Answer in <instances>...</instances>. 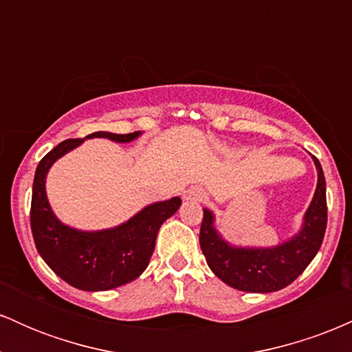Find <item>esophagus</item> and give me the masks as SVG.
Segmentation results:
<instances>
[{
  "instance_id": "esophagus-1",
  "label": "esophagus",
  "mask_w": 352,
  "mask_h": 352,
  "mask_svg": "<svg viewBox=\"0 0 352 352\" xmlns=\"http://www.w3.org/2000/svg\"><path fill=\"white\" fill-rule=\"evenodd\" d=\"M184 199L187 201H204L205 200V193L201 192L200 188L192 187L184 193Z\"/></svg>"
}]
</instances>
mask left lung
Listing matches in <instances>:
<instances>
[{"label":"left lung","mask_w":352,"mask_h":352,"mask_svg":"<svg viewBox=\"0 0 352 352\" xmlns=\"http://www.w3.org/2000/svg\"><path fill=\"white\" fill-rule=\"evenodd\" d=\"M316 165L318 184L313 200L302 215L294 235L273 246L233 245L215 227V213L204 208L200 227V248L215 276L238 292H280L296 280L316 256L328 223L326 180L321 164Z\"/></svg>","instance_id":"1"}]
</instances>
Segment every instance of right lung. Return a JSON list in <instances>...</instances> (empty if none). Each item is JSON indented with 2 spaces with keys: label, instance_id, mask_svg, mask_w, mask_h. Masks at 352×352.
<instances>
[{
  "label": "right lung",
  "instance_id": "add662e5",
  "mask_svg": "<svg viewBox=\"0 0 352 352\" xmlns=\"http://www.w3.org/2000/svg\"><path fill=\"white\" fill-rule=\"evenodd\" d=\"M132 134L94 132L86 139H69L43 157L34 173L31 199V232L38 253L60 280L82 292H107L134 281L145 272L155 248L157 233L167 218L180 208V197L153 201L124 223L104 230H79L63 223L52 212L46 193V177L60 157L84 140L104 137L119 144L139 139Z\"/></svg>",
  "mask_w": 352,
  "mask_h": 352
}]
</instances>
